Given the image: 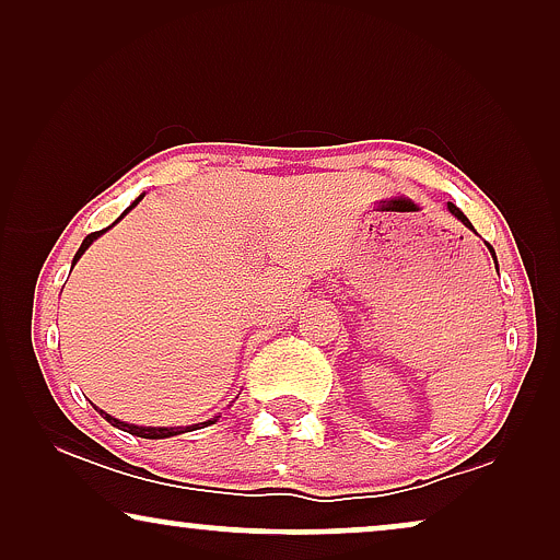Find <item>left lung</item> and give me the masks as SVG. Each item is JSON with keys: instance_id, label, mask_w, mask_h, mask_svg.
<instances>
[{"instance_id": "8db88e82", "label": "left lung", "mask_w": 560, "mask_h": 560, "mask_svg": "<svg viewBox=\"0 0 560 560\" xmlns=\"http://www.w3.org/2000/svg\"><path fill=\"white\" fill-rule=\"evenodd\" d=\"M448 213H451V217H456L458 221H462V224H466V226H469V219H466V217H464V213H462V211H458L454 203H448ZM492 257H494V252H492ZM494 262H497V259H494Z\"/></svg>"}]
</instances>
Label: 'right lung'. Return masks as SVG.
<instances>
[{"label": "right lung", "instance_id": "right-lung-1", "mask_svg": "<svg viewBox=\"0 0 560 560\" xmlns=\"http://www.w3.org/2000/svg\"><path fill=\"white\" fill-rule=\"evenodd\" d=\"M140 201H142V196H140V198H137V201H135L132 206H129V209H127L125 213H121V217H127V213H129V211H132V209H135V206H137V203H140ZM121 217H119V219H121ZM102 234H104V232H98V234H91V236H86V242H83V244H81L79 255H75V257H73V265H75V262H79V259H81V255H83V252H86V249L91 247V244H94V240H98V236H102ZM125 425H127V423H125ZM127 428H129V431H132L135 435H140V433H144V428H137V425H127ZM163 433H165V428H163Z\"/></svg>", "mask_w": 560, "mask_h": 560}]
</instances>
